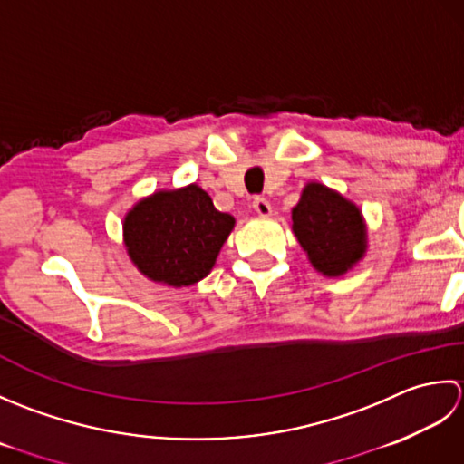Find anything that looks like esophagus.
<instances>
[{
	"mask_svg": "<svg viewBox=\"0 0 464 464\" xmlns=\"http://www.w3.org/2000/svg\"><path fill=\"white\" fill-rule=\"evenodd\" d=\"M252 208H254V212H256L258 216H270V212H272V206H270V202L266 200V198H262V196L254 198Z\"/></svg>",
	"mask_w": 464,
	"mask_h": 464,
	"instance_id": "obj_1",
	"label": "esophagus"
}]
</instances>
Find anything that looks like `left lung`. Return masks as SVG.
I'll return each mask as SVG.
<instances>
[{
  "mask_svg": "<svg viewBox=\"0 0 464 464\" xmlns=\"http://www.w3.org/2000/svg\"><path fill=\"white\" fill-rule=\"evenodd\" d=\"M292 230L312 266L324 276H343L366 252L361 210L318 182L306 184L292 208Z\"/></svg>",
  "mask_w": 464,
  "mask_h": 464,
  "instance_id": "1",
  "label": "left lung"
}]
</instances>
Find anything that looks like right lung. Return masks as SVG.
<instances>
[{"label":"right lung","mask_w":464,"mask_h":464,"mask_svg":"<svg viewBox=\"0 0 464 464\" xmlns=\"http://www.w3.org/2000/svg\"><path fill=\"white\" fill-rule=\"evenodd\" d=\"M234 228L200 186L162 190L140 200L124 218V244L138 270L168 286H190L210 274Z\"/></svg>","instance_id":"add662e5"}]
</instances>
